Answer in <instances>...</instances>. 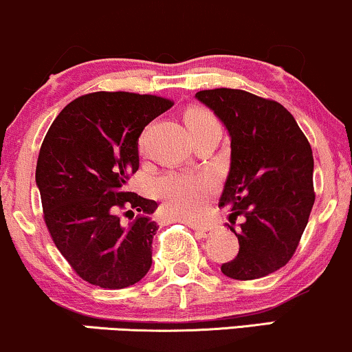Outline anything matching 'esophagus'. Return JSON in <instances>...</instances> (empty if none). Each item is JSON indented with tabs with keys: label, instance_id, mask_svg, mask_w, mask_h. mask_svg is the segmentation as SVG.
Returning a JSON list of instances; mask_svg holds the SVG:
<instances>
[{
	"label": "esophagus",
	"instance_id": "esophagus-1",
	"mask_svg": "<svg viewBox=\"0 0 352 352\" xmlns=\"http://www.w3.org/2000/svg\"><path fill=\"white\" fill-rule=\"evenodd\" d=\"M196 230V233L201 238H207L212 235V232H214V227H210V225H197V227H192Z\"/></svg>",
	"mask_w": 352,
	"mask_h": 352
}]
</instances>
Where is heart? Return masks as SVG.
Here are the masks:
<instances>
[{"label":"heart","instance_id":"obj_1","mask_svg":"<svg viewBox=\"0 0 352 352\" xmlns=\"http://www.w3.org/2000/svg\"><path fill=\"white\" fill-rule=\"evenodd\" d=\"M186 124L190 132L219 124L217 117L210 111L194 107L186 114ZM143 138L138 145L142 146ZM214 189V179L207 173H168L155 181V196L160 199L164 212L175 220L196 222L204 214L206 202Z\"/></svg>","mask_w":352,"mask_h":352}]
</instances>
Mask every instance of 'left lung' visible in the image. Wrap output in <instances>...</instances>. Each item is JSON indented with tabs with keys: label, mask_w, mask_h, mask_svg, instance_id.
Listing matches in <instances>:
<instances>
[{
	"label": "left lung",
	"mask_w": 352,
	"mask_h": 352,
	"mask_svg": "<svg viewBox=\"0 0 352 352\" xmlns=\"http://www.w3.org/2000/svg\"><path fill=\"white\" fill-rule=\"evenodd\" d=\"M230 133V171L219 206L241 217L240 250L222 264L225 276L259 279L296 253L315 202L314 155L296 119L282 104L243 89L196 94ZM235 223V222H232Z\"/></svg>",
	"instance_id": "left-lung-1"
}]
</instances>
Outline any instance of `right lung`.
<instances>
[{
    "instance_id": "right-lung-1",
    "label": "right lung",
    "mask_w": 352,
    "mask_h": 352,
    "mask_svg": "<svg viewBox=\"0 0 352 352\" xmlns=\"http://www.w3.org/2000/svg\"><path fill=\"white\" fill-rule=\"evenodd\" d=\"M171 106L153 94H85L63 107L43 138L36 168L43 220L63 258L89 284L124 289L150 271L158 230L150 214L158 204L125 186L138 169V137Z\"/></svg>"
}]
</instances>
